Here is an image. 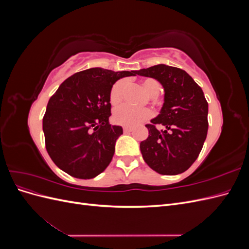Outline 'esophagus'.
<instances>
[{"instance_id": "34e87169", "label": "esophagus", "mask_w": 249, "mask_h": 249, "mask_svg": "<svg viewBox=\"0 0 249 249\" xmlns=\"http://www.w3.org/2000/svg\"><path fill=\"white\" fill-rule=\"evenodd\" d=\"M132 127L131 126H124V133H129V132H132Z\"/></svg>"}]
</instances>
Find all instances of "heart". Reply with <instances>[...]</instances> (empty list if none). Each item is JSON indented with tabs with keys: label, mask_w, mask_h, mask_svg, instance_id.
Returning a JSON list of instances; mask_svg holds the SVG:
<instances>
[{
	"label": "heart",
	"mask_w": 249,
	"mask_h": 249,
	"mask_svg": "<svg viewBox=\"0 0 249 249\" xmlns=\"http://www.w3.org/2000/svg\"><path fill=\"white\" fill-rule=\"evenodd\" d=\"M126 84L125 82L120 80L117 81L114 85L112 86L110 91V103L112 105H118L123 102L124 91H125ZM141 87L144 90V92L150 96L154 97L159 93V84L154 79H144L141 81ZM153 116V112L148 109H134L127 105L117 108L113 114V119L118 124L125 125V126H135L138 125L143 122H146L147 119Z\"/></svg>",
	"instance_id": "b5f03b06"
}]
</instances>
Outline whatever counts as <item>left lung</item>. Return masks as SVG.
I'll return each instance as SVG.
<instances>
[{
  "instance_id": "1",
  "label": "left lung",
  "mask_w": 249,
  "mask_h": 249,
  "mask_svg": "<svg viewBox=\"0 0 249 249\" xmlns=\"http://www.w3.org/2000/svg\"><path fill=\"white\" fill-rule=\"evenodd\" d=\"M136 74L159 81L164 87L160 114L145 126L148 137L140 143L143 160L160 175H178L197 159L208 133V102L202 89L185 71L158 64ZM157 124L165 126L159 131Z\"/></svg>"
}]
</instances>
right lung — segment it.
<instances>
[{
    "instance_id": "right-lung-1",
    "label": "right lung",
    "mask_w": 249,
    "mask_h": 249,
    "mask_svg": "<svg viewBox=\"0 0 249 249\" xmlns=\"http://www.w3.org/2000/svg\"><path fill=\"white\" fill-rule=\"evenodd\" d=\"M136 71L94 67L67 78L51 96L42 119L46 148L57 166L78 178H92L110 164L123 127L109 123L114 83Z\"/></svg>"
}]
</instances>
